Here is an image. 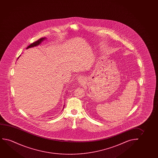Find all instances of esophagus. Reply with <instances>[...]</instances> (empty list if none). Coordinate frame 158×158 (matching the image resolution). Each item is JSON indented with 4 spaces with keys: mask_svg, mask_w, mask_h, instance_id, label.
I'll return each mask as SVG.
<instances>
[{
    "mask_svg": "<svg viewBox=\"0 0 158 158\" xmlns=\"http://www.w3.org/2000/svg\"><path fill=\"white\" fill-rule=\"evenodd\" d=\"M78 81H79V82L80 83V84L83 85L85 83V78L84 77H80V78H78Z\"/></svg>",
    "mask_w": 158,
    "mask_h": 158,
    "instance_id": "1",
    "label": "esophagus"
}]
</instances>
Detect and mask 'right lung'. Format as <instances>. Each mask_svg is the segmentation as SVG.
I'll return each instance as SVG.
<instances>
[{"label":"right lung","instance_id":"add662e5","mask_svg":"<svg viewBox=\"0 0 158 158\" xmlns=\"http://www.w3.org/2000/svg\"><path fill=\"white\" fill-rule=\"evenodd\" d=\"M46 39V37H44V38H41L40 39H39V40H38L37 41H35V42H34L33 43L30 44V45L28 46L27 48H26V49L29 48H33V47H35V46H37L39 45V44H41L42 41H43V40H45ZM19 56L18 57V58H19Z\"/></svg>","mask_w":158,"mask_h":158}]
</instances>
